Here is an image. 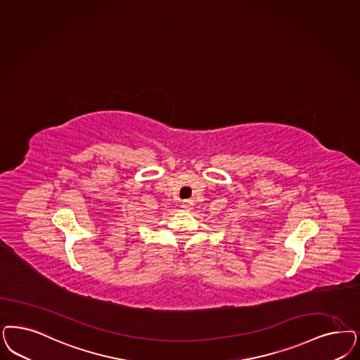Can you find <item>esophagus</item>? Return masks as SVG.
<instances>
[{
  "label": "esophagus",
  "mask_w": 360,
  "mask_h": 360,
  "mask_svg": "<svg viewBox=\"0 0 360 360\" xmlns=\"http://www.w3.org/2000/svg\"><path fill=\"white\" fill-rule=\"evenodd\" d=\"M193 206H194V202L191 199H186L182 202V209H185V210H191Z\"/></svg>",
  "instance_id": "esophagus-1"
}]
</instances>
